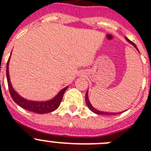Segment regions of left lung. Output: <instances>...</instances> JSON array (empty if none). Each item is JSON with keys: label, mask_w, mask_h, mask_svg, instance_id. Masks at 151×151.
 Returning a JSON list of instances; mask_svg holds the SVG:
<instances>
[{"label": "left lung", "mask_w": 151, "mask_h": 151, "mask_svg": "<svg viewBox=\"0 0 151 151\" xmlns=\"http://www.w3.org/2000/svg\"><path fill=\"white\" fill-rule=\"evenodd\" d=\"M126 39H127V41L128 42H129L130 44L133 45H134V47H135L136 49H137V50L138 52H139L137 47L136 46V45L134 44V42H132L131 41L128 39L127 38H126ZM86 102L87 106H88V107H89V109H90L91 111L93 112V113H96V114H99V115H112V114H113V115H116V114H119V113H122V112H121V113H107V112H102V111H99V110H97L96 109H95V108H94V107H93V106L91 105L90 102H89V98H88V91H87L86 93Z\"/></svg>", "instance_id": "8db88e82"}]
</instances>
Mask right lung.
<instances>
[{
  "mask_svg": "<svg viewBox=\"0 0 151 151\" xmlns=\"http://www.w3.org/2000/svg\"><path fill=\"white\" fill-rule=\"evenodd\" d=\"M10 59V58H9ZM8 65H9V60L7 61V68H6V75H7V84H8V89H9L10 94H11V98L13 100L17 103V105L27 109L28 111L34 112V113H39V114H44V113H51V112L55 110L59 105H60L61 101L62 99V97L64 95V93L65 92L68 86H66L63 89L59 92L57 94L56 96H55L52 99L49 101H45V102H35V101L28 100L20 96L18 94L15 92V90L13 89L11 86V81H10L9 77V70H8Z\"/></svg>",
  "mask_w": 151,
  "mask_h": 151,
  "instance_id": "obj_1",
  "label": "right lung"
}]
</instances>
